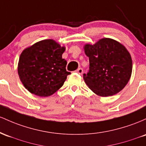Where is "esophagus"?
I'll return each instance as SVG.
<instances>
[{
  "mask_svg": "<svg viewBox=\"0 0 146 146\" xmlns=\"http://www.w3.org/2000/svg\"><path fill=\"white\" fill-rule=\"evenodd\" d=\"M83 70L81 68H78V70H76V72H77L78 74H83Z\"/></svg>",
  "mask_w": 146,
  "mask_h": 146,
  "instance_id": "obj_1",
  "label": "esophagus"
}]
</instances>
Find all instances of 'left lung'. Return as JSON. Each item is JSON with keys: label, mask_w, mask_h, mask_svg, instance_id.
<instances>
[{"label": "left lung", "mask_w": 146, "mask_h": 146, "mask_svg": "<svg viewBox=\"0 0 146 146\" xmlns=\"http://www.w3.org/2000/svg\"><path fill=\"white\" fill-rule=\"evenodd\" d=\"M89 57L88 73L83 79L95 94L110 96L122 90L130 80L132 62L130 54L123 45L105 38L92 45L84 47Z\"/></svg>", "instance_id": "obj_1"}]
</instances>
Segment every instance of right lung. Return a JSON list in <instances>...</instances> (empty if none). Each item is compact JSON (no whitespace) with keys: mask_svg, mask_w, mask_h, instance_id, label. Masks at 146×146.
Returning a JSON list of instances; mask_svg holds the SVG:
<instances>
[{"mask_svg":"<svg viewBox=\"0 0 146 146\" xmlns=\"http://www.w3.org/2000/svg\"><path fill=\"white\" fill-rule=\"evenodd\" d=\"M65 47L54 40L39 41L23 50L18 72L23 86L32 94L49 96L63 86L70 72L62 58Z\"/></svg>","mask_w":146,"mask_h":146,"instance_id":"right-lung-1","label":"right lung"}]
</instances>
